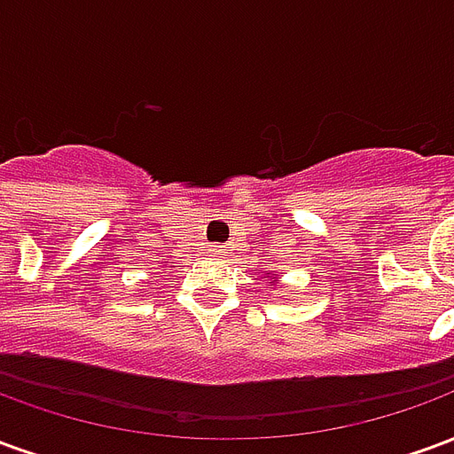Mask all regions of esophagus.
<instances>
[{"mask_svg": "<svg viewBox=\"0 0 454 454\" xmlns=\"http://www.w3.org/2000/svg\"><path fill=\"white\" fill-rule=\"evenodd\" d=\"M211 250H214L216 255H221V246H214V247H211Z\"/></svg>", "mask_w": 454, "mask_h": 454, "instance_id": "1", "label": "esophagus"}]
</instances>
